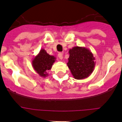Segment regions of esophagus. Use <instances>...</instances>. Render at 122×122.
Here are the masks:
<instances>
[{
    "mask_svg": "<svg viewBox=\"0 0 122 122\" xmlns=\"http://www.w3.org/2000/svg\"><path fill=\"white\" fill-rule=\"evenodd\" d=\"M58 56L59 58H60V60H62V58H63V54L61 53V52H60V53L58 54Z\"/></svg>",
    "mask_w": 122,
    "mask_h": 122,
    "instance_id": "obj_1",
    "label": "esophagus"
}]
</instances>
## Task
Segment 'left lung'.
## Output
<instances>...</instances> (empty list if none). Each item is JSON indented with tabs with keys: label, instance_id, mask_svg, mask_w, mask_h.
<instances>
[{
	"label": "left lung",
	"instance_id": "left-lung-1",
	"mask_svg": "<svg viewBox=\"0 0 122 122\" xmlns=\"http://www.w3.org/2000/svg\"><path fill=\"white\" fill-rule=\"evenodd\" d=\"M70 56L67 65L75 79L87 78L95 67V58L88 49L82 46H74L69 50Z\"/></svg>",
	"mask_w": 122,
	"mask_h": 122
}]
</instances>
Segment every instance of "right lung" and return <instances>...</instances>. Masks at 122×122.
I'll return each instance as SVG.
<instances>
[{"instance_id": "obj_1", "label": "right lung", "mask_w": 122, "mask_h": 122, "mask_svg": "<svg viewBox=\"0 0 122 122\" xmlns=\"http://www.w3.org/2000/svg\"><path fill=\"white\" fill-rule=\"evenodd\" d=\"M55 60V56L49 55L44 49H41L32 61V66L39 76L45 78L48 76V71L52 68Z\"/></svg>"}]
</instances>
